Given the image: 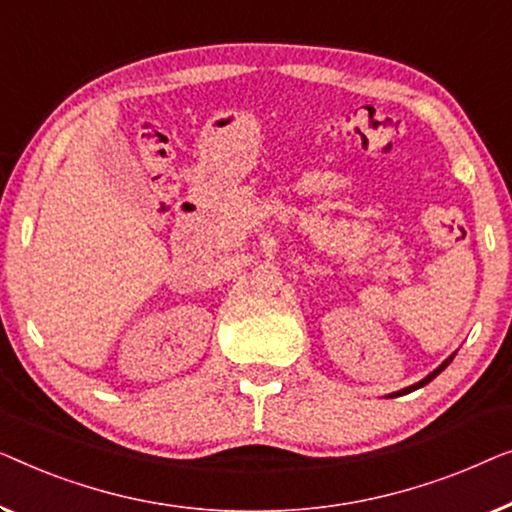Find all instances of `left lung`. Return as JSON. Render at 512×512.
Returning <instances> with one entry per match:
<instances>
[{"instance_id": "left-lung-1", "label": "left lung", "mask_w": 512, "mask_h": 512, "mask_svg": "<svg viewBox=\"0 0 512 512\" xmlns=\"http://www.w3.org/2000/svg\"><path fill=\"white\" fill-rule=\"evenodd\" d=\"M452 359H455V355H450L448 359H445V362H443L441 366H436V369H434V371H431L427 378H422V380H420V383L410 385V387H406V390H401V392H394V394H390V397H401V394H408V392H413V390H420V387H424V385H427V383H431V380H434V378L438 376V373H441V371L445 369V366H448V364L452 362Z\"/></svg>"}]
</instances>
